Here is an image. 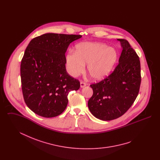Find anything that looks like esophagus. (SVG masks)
<instances>
[{
    "label": "esophagus",
    "mask_w": 160,
    "mask_h": 160,
    "mask_svg": "<svg viewBox=\"0 0 160 160\" xmlns=\"http://www.w3.org/2000/svg\"><path fill=\"white\" fill-rule=\"evenodd\" d=\"M86 86V84L85 83L83 82H80V87H81L82 88L85 87Z\"/></svg>",
    "instance_id": "34e87169"
}]
</instances>
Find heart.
<instances>
[{
    "label": "heart",
    "instance_id": "1",
    "mask_svg": "<svg viewBox=\"0 0 160 160\" xmlns=\"http://www.w3.org/2000/svg\"><path fill=\"white\" fill-rule=\"evenodd\" d=\"M118 52L112 47L100 42H84L76 47L74 53L66 56V66L69 74L78 76L83 72L84 65L93 80L106 78L113 68L118 59Z\"/></svg>",
    "mask_w": 160,
    "mask_h": 160
}]
</instances>
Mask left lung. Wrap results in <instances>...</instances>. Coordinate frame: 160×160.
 I'll list each match as a JSON object with an SVG mask.
<instances>
[{"label": "left lung", "instance_id": "8db88e82", "mask_svg": "<svg viewBox=\"0 0 160 160\" xmlns=\"http://www.w3.org/2000/svg\"><path fill=\"white\" fill-rule=\"evenodd\" d=\"M122 53L113 72L98 83L90 85L93 95L88 107L95 118L111 121L121 117L134 103L141 83L140 62L128 41L118 39Z\"/></svg>", "mask_w": 160, "mask_h": 160}]
</instances>
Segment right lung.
<instances>
[{"mask_svg": "<svg viewBox=\"0 0 160 160\" xmlns=\"http://www.w3.org/2000/svg\"><path fill=\"white\" fill-rule=\"evenodd\" d=\"M80 35L48 33L32 39L26 47L20 76L23 98L35 114L44 118L61 114L67 106L68 95L77 91L80 82L65 68V54Z\"/></svg>", "mask_w": 160, "mask_h": 160, "instance_id": "1", "label": "right lung"}]
</instances>
